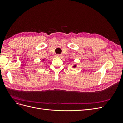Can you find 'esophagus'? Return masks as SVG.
Listing matches in <instances>:
<instances>
[{
  "instance_id": "esophagus-1",
  "label": "esophagus",
  "mask_w": 123,
  "mask_h": 123,
  "mask_svg": "<svg viewBox=\"0 0 123 123\" xmlns=\"http://www.w3.org/2000/svg\"><path fill=\"white\" fill-rule=\"evenodd\" d=\"M56 57H59V58H60V57H62V55L57 54V55H56Z\"/></svg>"
}]
</instances>
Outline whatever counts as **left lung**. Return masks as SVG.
<instances>
[{
    "instance_id": "1",
    "label": "left lung",
    "mask_w": 123,
    "mask_h": 123,
    "mask_svg": "<svg viewBox=\"0 0 123 123\" xmlns=\"http://www.w3.org/2000/svg\"><path fill=\"white\" fill-rule=\"evenodd\" d=\"M76 67V65H74V66H73V68H75Z\"/></svg>"
}]
</instances>
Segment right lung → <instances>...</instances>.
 I'll return each mask as SVG.
<instances>
[{"mask_svg":"<svg viewBox=\"0 0 123 123\" xmlns=\"http://www.w3.org/2000/svg\"><path fill=\"white\" fill-rule=\"evenodd\" d=\"M43 61H44V59H43Z\"/></svg>","mask_w":123,"mask_h":123,"instance_id":"1","label":"right lung"}]
</instances>
